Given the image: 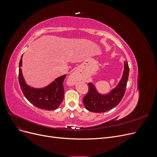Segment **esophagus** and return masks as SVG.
<instances>
[{
    "mask_svg": "<svg viewBox=\"0 0 157 157\" xmlns=\"http://www.w3.org/2000/svg\"><path fill=\"white\" fill-rule=\"evenodd\" d=\"M82 79V75L80 74V71L77 69L71 73L69 77H68L67 82L69 85H75V83L78 80H80Z\"/></svg>",
    "mask_w": 157,
    "mask_h": 157,
    "instance_id": "1",
    "label": "esophagus"
}]
</instances>
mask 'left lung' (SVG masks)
Instances as JSON below:
<instances>
[{"mask_svg":"<svg viewBox=\"0 0 157 157\" xmlns=\"http://www.w3.org/2000/svg\"><path fill=\"white\" fill-rule=\"evenodd\" d=\"M128 76L129 67L127 61H124L122 78L117 86L109 92L105 94L99 93L93 82H89L88 92L83 98L85 108L94 113H104L115 108L124 96Z\"/></svg>","mask_w":157,"mask_h":157,"instance_id":"1","label":"left lung"}]
</instances>
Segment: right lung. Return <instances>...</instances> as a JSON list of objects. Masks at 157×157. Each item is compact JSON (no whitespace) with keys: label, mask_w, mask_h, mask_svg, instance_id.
Returning <instances> with one entry per match:
<instances>
[{"label":"right lung","mask_w":157,"mask_h":157,"mask_svg":"<svg viewBox=\"0 0 157 157\" xmlns=\"http://www.w3.org/2000/svg\"><path fill=\"white\" fill-rule=\"evenodd\" d=\"M22 58L19 64V82L26 99L35 107L45 110L57 109L63 100V81L66 75L56 78L54 81L42 88H35L27 84L23 77L22 69Z\"/></svg>","instance_id":"obj_1"}]
</instances>
